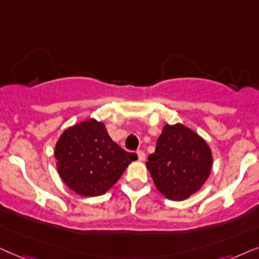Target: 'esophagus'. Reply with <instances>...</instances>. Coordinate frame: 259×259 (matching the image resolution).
I'll return each instance as SVG.
<instances>
[{
    "mask_svg": "<svg viewBox=\"0 0 259 259\" xmlns=\"http://www.w3.org/2000/svg\"><path fill=\"white\" fill-rule=\"evenodd\" d=\"M137 155H139V160L144 161L146 160V153L143 150H137Z\"/></svg>",
    "mask_w": 259,
    "mask_h": 259,
    "instance_id": "34e87169",
    "label": "esophagus"
}]
</instances>
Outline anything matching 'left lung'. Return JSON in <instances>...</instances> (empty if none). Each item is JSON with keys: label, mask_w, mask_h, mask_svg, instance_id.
<instances>
[{"label": "left lung", "mask_w": 259, "mask_h": 259, "mask_svg": "<svg viewBox=\"0 0 259 259\" xmlns=\"http://www.w3.org/2000/svg\"><path fill=\"white\" fill-rule=\"evenodd\" d=\"M207 143L182 125H164L147 168L156 188L165 198L185 200L207 180L212 168Z\"/></svg>", "instance_id": "8db88e82"}]
</instances>
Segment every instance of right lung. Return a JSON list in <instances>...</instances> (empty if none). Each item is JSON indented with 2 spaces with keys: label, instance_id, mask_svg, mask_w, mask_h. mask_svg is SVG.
<instances>
[{
  "label": "right lung",
  "instance_id": "add662e5",
  "mask_svg": "<svg viewBox=\"0 0 259 259\" xmlns=\"http://www.w3.org/2000/svg\"><path fill=\"white\" fill-rule=\"evenodd\" d=\"M54 156L60 178L72 191L97 196L116 184L137 155L113 142L104 124L89 119L65 130Z\"/></svg>",
  "mask_w": 259,
  "mask_h": 259
}]
</instances>
